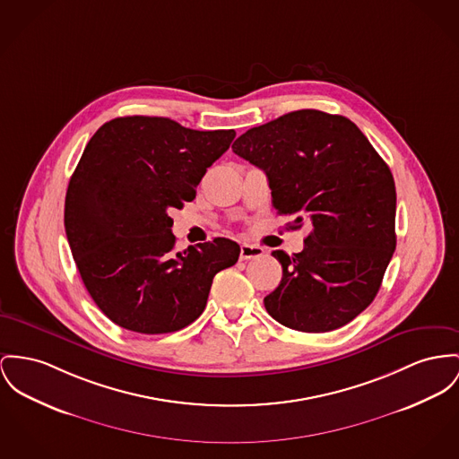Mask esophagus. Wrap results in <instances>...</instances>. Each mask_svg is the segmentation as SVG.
I'll return each instance as SVG.
<instances>
[{
	"mask_svg": "<svg viewBox=\"0 0 459 459\" xmlns=\"http://www.w3.org/2000/svg\"><path fill=\"white\" fill-rule=\"evenodd\" d=\"M263 254H264V250H263V247H259V245H240V259H242V261H248V259H254V257H261Z\"/></svg>",
	"mask_w": 459,
	"mask_h": 459,
	"instance_id": "34e87169",
	"label": "esophagus"
}]
</instances>
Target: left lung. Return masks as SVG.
<instances>
[{"mask_svg":"<svg viewBox=\"0 0 459 459\" xmlns=\"http://www.w3.org/2000/svg\"><path fill=\"white\" fill-rule=\"evenodd\" d=\"M233 152L266 172L273 207L294 217L289 228H309L301 252H272L283 275L266 311L301 333L351 322L376 298L397 245L388 165L355 123L316 109L247 130Z\"/></svg>","mask_w":459,"mask_h":459,"instance_id":"obj_1","label":"left lung"}]
</instances>
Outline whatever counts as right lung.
<instances>
[{
    "instance_id": "obj_1",
    "label": "right lung",
    "mask_w": 459,
    "mask_h": 459,
    "mask_svg": "<svg viewBox=\"0 0 459 459\" xmlns=\"http://www.w3.org/2000/svg\"><path fill=\"white\" fill-rule=\"evenodd\" d=\"M235 130H193L170 118L104 123L71 176L64 226L74 263L99 309L139 334L195 322L215 273L233 266L230 238L176 250L170 209H183Z\"/></svg>"
}]
</instances>
